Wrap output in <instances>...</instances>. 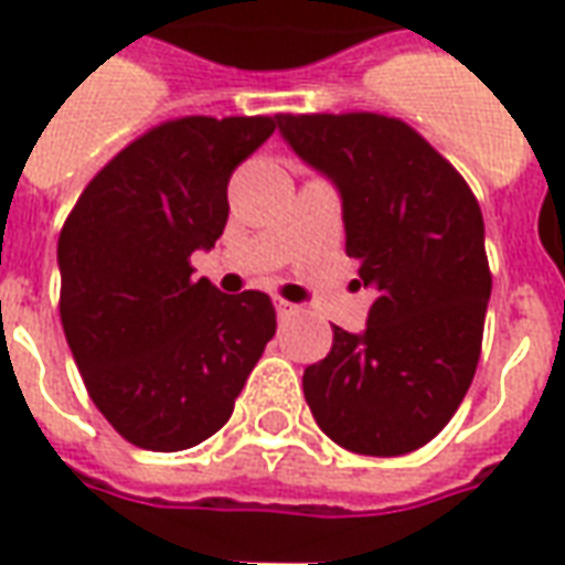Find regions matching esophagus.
Returning a JSON list of instances; mask_svg holds the SVG:
<instances>
[{
	"instance_id": "34e87169",
	"label": "esophagus",
	"mask_w": 565,
	"mask_h": 565,
	"mask_svg": "<svg viewBox=\"0 0 565 565\" xmlns=\"http://www.w3.org/2000/svg\"><path fill=\"white\" fill-rule=\"evenodd\" d=\"M275 308H278V315H294L296 311L294 302H287V299H275Z\"/></svg>"
}]
</instances>
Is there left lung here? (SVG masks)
I'll list each match as a JSON object with an SVG mask.
<instances>
[{
  "mask_svg": "<svg viewBox=\"0 0 565 565\" xmlns=\"http://www.w3.org/2000/svg\"><path fill=\"white\" fill-rule=\"evenodd\" d=\"M342 196L344 250L375 290L366 330L332 327L302 391L327 436L369 457L436 438L475 379L490 302L484 217L462 174L396 117L278 115Z\"/></svg>",
  "mask_w": 565,
  "mask_h": 565,
  "instance_id": "obj_1",
  "label": "left lung"
}]
</instances>
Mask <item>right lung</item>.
<instances>
[{"label":"right lung","instance_id":"1","mask_svg":"<svg viewBox=\"0 0 565 565\" xmlns=\"http://www.w3.org/2000/svg\"><path fill=\"white\" fill-rule=\"evenodd\" d=\"M278 117H181L117 153L63 223L60 320L87 393L145 450L193 448L221 429L275 335L259 290L193 278L223 235L226 184Z\"/></svg>","mask_w":565,"mask_h":565}]
</instances>
